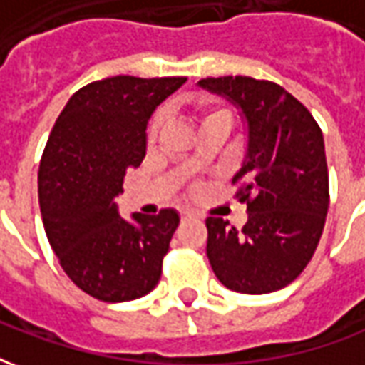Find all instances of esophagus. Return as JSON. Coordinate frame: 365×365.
<instances>
[{
	"mask_svg": "<svg viewBox=\"0 0 365 365\" xmlns=\"http://www.w3.org/2000/svg\"><path fill=\"white\" fill-rule=\"evenodd\" d=\"M193 217H195V213H193V211H183L182 221H187V219H193Z\"/></svg>",
	"mask_w": 365,
	"mask_h": 365,
	"instance_id": "obj_1",
	"label": "esophagus"
}]
</instances>
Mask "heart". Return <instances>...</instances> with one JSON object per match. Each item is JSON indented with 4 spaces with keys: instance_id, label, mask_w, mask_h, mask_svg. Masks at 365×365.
<instances>
[{
    "instance_id": "obj_1",
    "label": "heart",
    "mask_w": 365,
    "mask_h": 365,
    "mask_svg": "<svg viewBox=\"0 0 365 365\" xmlns=\"http://www.w3.org/2000/svg\"><path fill=\"white\" fill-rule=\"evenodd\" d=\"M229 119V113L227 111H201V123H205V120H211V119ZM160 125H162V115H156L154 119L150 120V127H148V138L154 140V136L158 133Z\"/></svg>"
}]
</instances>
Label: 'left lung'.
I'll list each match as a JSON object with an SVG mask.
<instances>
[{
  "instance_id": "8db88e82",
  "label": "left lung",
  "mask_w": 365,
  "mask_h": 365,
  "mask_svg": "<svg viewBox=\"0 0 365 365\" xmlns=\"http://www.w3.org/2000/svg\"><path fill=\"white\" fill-rule=\"evenodd\" d=\"M199 88L222 96L248 125L237 197L248 221L240 230L207 217V258L219 282L248 295L289 285L307 268L329 211L322 130L282 86L248 76L205 78Z\"/></svg>"
}]
</instances>
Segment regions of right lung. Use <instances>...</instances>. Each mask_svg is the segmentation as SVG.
Listing matches in <instances>:
<instances>
[{"instance_id":"right-lung-1","label":"right lung","mask_w":365,"mask_h":365,"mask_svg":"<svg viewBox=\"0 0 365 365\" xmlns=\"http://www.w3.org/2000/svg\"><path fill=\"white\" fill-rule=\"evenodd\" d=\"M187 78L115 76L70 97L52 127L38 168V203L60 266L91 297L123 303L160 282L180 225L174 209L123 219L115 197L128 168L146 154V125Z\"/></svg>"}]
</instances>
